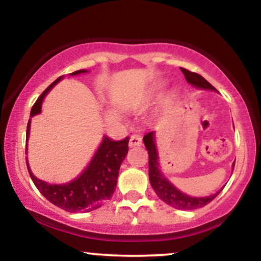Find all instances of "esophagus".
Instances as JSON below:
<instances>
[{
	"label": "esophagus",
	"mask_w": 261,
	"mask_h": 261,
	"mask_svg": "<svg viewBox=\"0 0 261 261\" xmlns=\"http://www.w3.org/2000/svg\"><path fill=\"white\" fill-rule=\"evenodd\" d=\"M142 145V139H141L140 135H133L130 137V141H128V146L130 147H136V146Z\"/></svg>",
	"instance_id": "esophagus-1"
}]
</instances>
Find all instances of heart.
<instances>
[{"instance_id":"1","label":"heart","mask_w":261,"mask_h":261,"mask_svg":"<svg viewBox=\"0 0 261 261\" xmlns=\"http://www.w3.org/2000/svg\"><path fill=\"white\" fill-rule=\"evenodd\" d=\"M176 97V93L175 92H172L170 94L168 95V98H167V101H172L174 98Z\"/></svg>"}]
</instances>
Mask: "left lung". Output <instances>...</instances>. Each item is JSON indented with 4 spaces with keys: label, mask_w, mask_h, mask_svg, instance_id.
I'll list each match as a JSON object with an SVG mask.
<instances>
[{
    "label": "left lung",
    "mask_w": 261,
    "mask_h": 261,
    "mask_svg": "<svg viewBox=\"0 0 261 261\" xmlns=\"http://www.w3.org/2000/svg\"><path fill=\"white\" fill-rule=\"evenodd\" d=\"M180 70L184 73L185 80L191 86L196 87V88L216 91V88L211 83H208L202 76H200L199 73L191 72V71L185 70V68H180ZM143 143H145V147L148 151L149 182H151L152 188H153V190L155 191L158 197L161 200H163L166 203H168L169 206L178 210H195L207 205L208 202H211L222 191L223 188L220 191H217L216 194H214V195L206 197H193L181 193L180 190H178L168 179L164 178V175L162 174L160 169V163H158L157 147H155L154 143V131H151V133L145 135ZM233 168H234V163H233Z\"/></svg>",
    "instance_id": "1"
}]
</instances>
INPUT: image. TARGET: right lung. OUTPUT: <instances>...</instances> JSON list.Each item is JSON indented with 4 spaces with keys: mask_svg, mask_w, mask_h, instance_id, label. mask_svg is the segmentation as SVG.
Wrapping results in <instances>:
<instances>
[{
    "mask_svg": "<svg viewBox=\"0 0 261 261\" xmlns=\"http://www.w3.org/2000/svg\"><path fill=\"white\" fill-rule=\"evenodd\" d=\"M86 72V70H79L70 74L76 76V74ZM62 77L54 81L51 85L41 93L32 108L31 116L37 115L41 112V103H43L44 97L56 83L62 80ZM29 130H31V120L28 121V126H27V141L29 137ZM127 145L128 137H125L120 141H113L109 137L104 136L97 152L93 155L92 161L83 170L82 174L66 184H49L38 179L32 173L28 160L25 158L27 167H28V172L34 185L50 202L68 212H89L100 207L107 200L113 196L116 182H118L119 169L127 154Z\"/></svg>",
    "mask_w": 261,
    "mask_h": 261,
    "instance_id": "obj_1",
    "label": "right lung"
}]
</instances>
